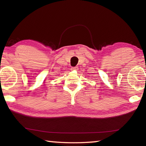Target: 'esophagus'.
Masks as SVG:
<instances>
[{"label": "esophagus", "instance_id": "1", "mask_svg": "<svg viewBox=\"0 0 146 146\" xmlns=\"http://www.w3.org/2000/svg\"><path fill=\"white\" fill-rule=\"evenodd\" d=\"M71 70H78V66H75V67H73L71 69Z\"/></svg>", "mask_w": 146, "mask_h": 146}]
</instances>
